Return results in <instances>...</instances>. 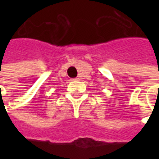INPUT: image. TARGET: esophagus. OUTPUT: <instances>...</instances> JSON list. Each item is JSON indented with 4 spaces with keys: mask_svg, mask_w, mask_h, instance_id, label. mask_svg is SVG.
<instances>
[{
    "mask_svg": "<svg viewBox=\"0 0 159 159\" xmlns=\"http://www.w3.org/2000/svg\"><path fill=\"white\" fill-rule=\"evenodd\" d=\"M73 81H79V78H78V77H76V78H74V79H72Z\"/></svg>",
    "mask_w": 159,
    "mask_h": 159,
    "instance_id": "1",
    "label": "esophagus"
}]
</instances>
